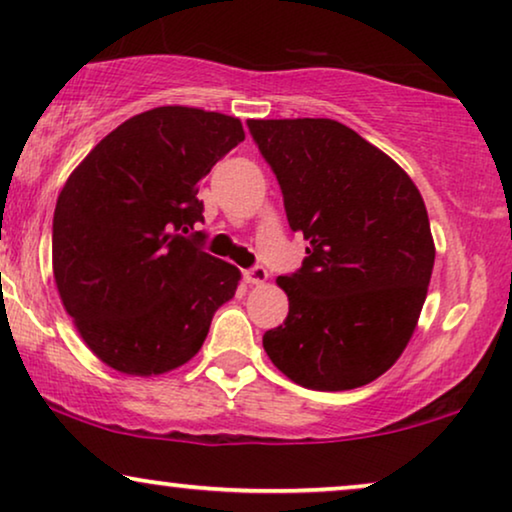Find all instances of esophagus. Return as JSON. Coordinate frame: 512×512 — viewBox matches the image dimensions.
Returning <instances> with one entry per match:
<instances>
[{"mask_svg":"<svg viewBox=\"0 0 512 512\" xmlns=\"http://www.w3.org/2000/svg\"><path fill=\"white\" fill-rule=\"evenodd\" d=\"M268 279V270L263 265H254V268L244 270V282L247 284H263Z\"/></svg>","mask_w":512,"mask_h":512,"instance_id":"34e87169","label":"esophagus"}]
</instances>
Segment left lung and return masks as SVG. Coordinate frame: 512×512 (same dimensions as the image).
Listing matches in <instances>:
<instances>
[{
  "label": "left lung",
  "instance_id": "1",
  "mask_svg": "<svg viewBox=\"0 0 512 512\" xmlns=\"http://www.w3.org/2000/svg\"><path fill=\"white\" fill-rule=\"evenodd\" d=\"M307 240L300 270L277 277L284 324L265 331L270 361L300 387L345 391L394 366L431 282L429 214L412 179L331 118L247 121Z\"/></svg>",
  "mask_w": 512,
  "mask_h": 512
}]
</instances>
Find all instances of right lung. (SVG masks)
Wrapping results in <instances>:
<instances>
[{
  "instance_id": "obj_1",
  "label": "right lung",
  "mask_w": 512,
  "mask_h": 512,
  "mask_svg": "<svg viewBox=\"0 0 512 512\" xmlns=\"http://www.w3.org/2000/svg\"><path fill=\"white\" fill-rule=\"evenodd\" d=\"M244 139L240 118L158 107L109 132L69 174L53 214L62 305L97 359L163 375L200 352L240 270L200 249V179Z\"/></svg>"
}]
</instances>
